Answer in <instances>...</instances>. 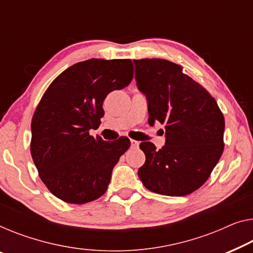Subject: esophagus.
<instances>
[{
    "mask_svg": "<svg viewBox=\"0 0 253 253\" xmlns=\"http://www.w3.org/2000/svg\"><path fill=\"white\" fill-rule=\"evenodd\" d=\"M130 144H131V146H133V148H137L138 144H139V142L138 141H135V139H130Z\"/></svg>",
    "mask_w": 253,
    "mask_h": 253,
    "instance_id": "34e87169",
    "label": "esophagus"
}]
</instances>
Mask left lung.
I'll return each instance as SVG.
<instances>
[{
	"instance_id": "obj_1",
	"label": "left lung",
	"mask_w": 253,
	"mask_h": 253,
	"mask_svg": "<svg viewBox=\"0 0 253 253\" xmlns=\"http://www.w3.org/2000/svg\"><path fill=\"white\" fill-rule=\"evenodd\" d=\"M135 81L148 100L149 124L165 125L166 144L139 148L137 175L154 193L183 197L201 187L224 151L225 120L216 100L182 67L164 59L134 60Z\"/></svg>"
}]
</instances>
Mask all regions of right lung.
<instances>
[{
  "mask_svg": "<svg viewBox=\"0 0 253 253\" xmlns=\"http://www.w3.org/2000/svg\"><path fill=\"white\" fill-rule=\"evenodd\" d=\"M133 79L129 59H89L60 74L37 105L30 153L42 182L68 203L90 202L107 191L111 172L129 148L127 137L89 135L100 125L107 95Z\"/></svg>",
  "mask_w": 253,
  "mask_h": 253,
  "instance_id": "add662e5",
  "label": "right lung"
}]
</instances>
